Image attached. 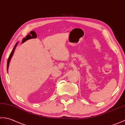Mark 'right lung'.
<instances>
[{
  "label": "right lung",
  "mask_w": 125,
  "mask_h": 125,
  "mask_svg": "<svg viewBox=\"0 0 125 125\" xmlns=\"http://www.w3.org/2000/svg\"><path fill=\"white\" fill-rule=\"evenodd\" d=\"M17 44V43H16V44H15V45L14 46V47L13 48V50H12V51H11V52L10 53V56H9V57H8V61H7V70H8V66H9V63H10V59H11V57H12L13 55V54H14V51H15V48H16V47Z\"/></svg>",
  "instance_id": "obj_1"
}]
</instances>
